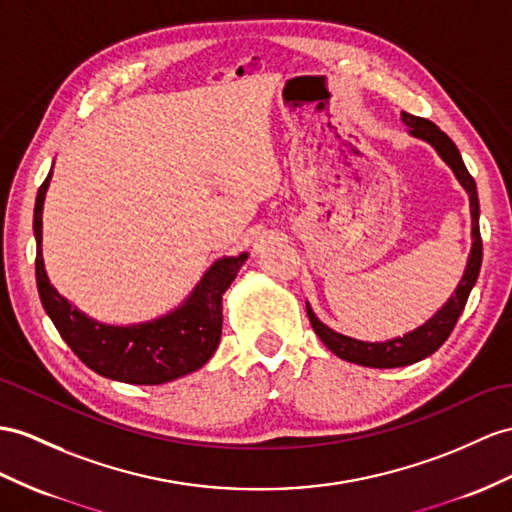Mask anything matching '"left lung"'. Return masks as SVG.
Returning <instances> with one entry per match:
<instances>
[{"instance_id": "8db88e82", "label": "left lung", "mask_w": 512, "mask_h": 512, "mask_svg": "<svg viewBox=\"0 0 512 512\" xmlns=\"http://www.w3.org/2000/svg\"><path fill=\"white\" fill-rule=\"evenodd\" d=\"M402 119L406 121V126L410 128V134L419 136V139H426L428 143L434 145L436 152H439L447 165L454 169L458 182L463 184L465 191L469 193L473 245H471V254H469L465 276H463V280H460V284L456 286L454 295L447 299V304L439 310V313L423 323L421 328L400 336V339H393V341H386V343H365V341L350 339V336L336 334L328 326H323V323L315 317L313 310H310V306H306L310 326H313V330L317 332V336L330 352H334L336 356L343 358V360H350V363L365 365V367H378V369L413 365V363H417V360L426 358V356H430V354L439 350V347L447 341V336L452 334L460 313L465 310L467 297L473 289V284H476V280H478L480 265H482L480 204H478L476 180H473L471 173L467 171L463 158H460L458 147L454 145L450 136H447L443 130H439V126H434L432 121L410 115V112H402Z\"/></svg>"}]
</instances>
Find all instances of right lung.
I'll return each instance as SVG.
<instances>
[{
  "instance_id": "add662e5",
  "label": "right lung",
  "mask_w": 512,
  "mask_h": 512,
  "mask_svg": "<svg viewBox=\"0 0 512 512\" xmlns=\"http://www.w3.org/2000/svg\"><path fill=\"white\" fill-rule=\"evenodd\" d=\"M52 171L34 206L36 286L49 319L82 363L110 380L162 384L208 363L221 339V295L226 293L247 254L221 258L206 271L193 295L169 315L132 326H106L82 315L49 284L41 254V215Z\"/></svg>"
}]
</instances>
